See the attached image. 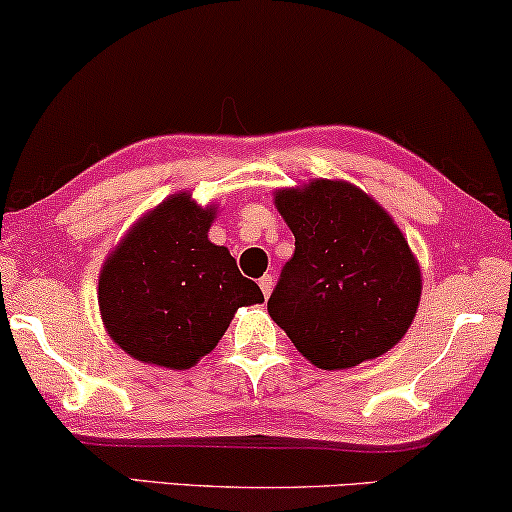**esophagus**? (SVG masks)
<instances>
[{
  "label": "esophagus",
  "mask_w": 512,
  "mask_h": 512,
  "mask_svg": "<svg viewBox=\"0 0 512 512\" xmlns=\"http://www.w3.org/2000/svg\"><path fill=\"white\" fill-rule=\"evenodd\" d=\"M258 284H261V291H263V296L268 298V296L272 294V287H275V277H272V275H263L261 280H258Z\"/></svg>",
  "instance_id": "obj_1"
}]
</instances>
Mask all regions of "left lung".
<instances>
[{
    "label": "left lung",
    "instance_id": "left-lung-1",
    "mask_svg": "<svg viewBox=\"0 0 512 512\" xmlns=\"http://www.w3.org/2000/svg\"><path fill=\"white\" fill-rule=\"evenodd\" d=\"M296 249L268 313L320 369H348L402 341L421 301V268L402 230L353 183L317 178L275 192Z\"/></svg>",
    "mask_w": 512,
    "mask_h": 512
}]
</instances>
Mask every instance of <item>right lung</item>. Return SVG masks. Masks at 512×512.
<instances>
[{
  "instance_id": "obj_1",
  "label": "right lung",
  "mask_w": 512,
  "mask_h": 512,
  "mask_svg": "<svg viewBox=\"0 0 512 512\" xmlns=\"http://www.w3.org/2000/svg\"><path fill=\"white\" fill-rule=\"evenodd\" d=\"M216 207L178 192L131 225L105 258L98 305L112 341L136 360L190 369L221 341L237 308L263 303L230 251L211 244Z\"/></svg>"
}]
</instances>
